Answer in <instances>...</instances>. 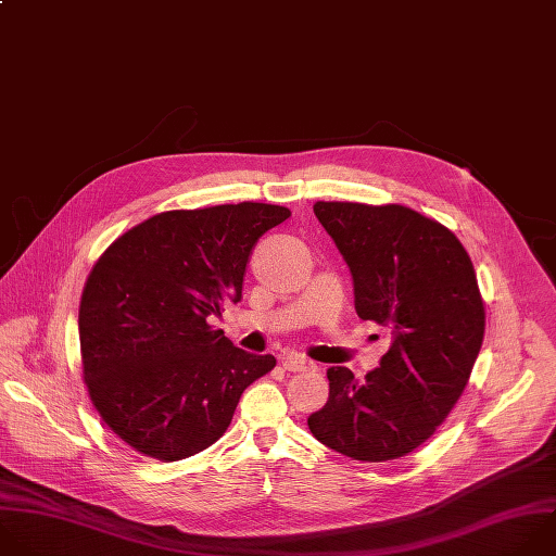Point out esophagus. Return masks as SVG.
Wrapping results in <instances>:
<instances>
[{
    "label": "esophagus",
    "mask_w": 556,
    "mask_h": 556,
    "mask_svg": "<svg viewBox=\"0 0 556 556\" xmlns=\"http://www.w3.org/2000/svg\"><path fill=\"white\" fill-rule=\"evenodd\" d=\"M279 359H281V366L288 368V371H303V368H307L312 364L307 357H303L296 351H286Z\"/></svg>",
    "instance_id": "34e87169"
}]
</instances>
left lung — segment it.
I'll list each match as a JSON object with an SVG mask.
<instances>
[{
  "label": "left lung",
  "mask_w": 556,
  "mask_h": 556,
  "mask_svg": "<svg viewBox=\"0 0 556 556\" xmlns=\"http://www.w3.org/2000/svg\"><path fill=\"white\" fill-rule=\"evenodd\" d=\"M353 279L355 312L393 331L362 382L327 368L329 400L307 419L329 450L384 463L426 443L463 395L484 338V305L458 238L402 205L316 203Z\"/></svg>",
  "instance_id": "left-lung-1"
}]
</instances>
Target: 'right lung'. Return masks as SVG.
<instances>
[{
	"instance_id": "add662e5",
	"label": "right lung",
	"mask_w": 556,
	"mask_h": 556,
	"mask_svg": "<svg viewBox=\"0 0 556 556\" xmlns=\"http://www.w3.org/2000/svg\"><path fill=\"white\" fill-rule=\"evenodd\" d=\"M288 216L264 203L165 212L96 262L78 312L85 384L135 452L172 463L207 450L244 389L277 364L210 320L242 299L257 240Z\"/></svg>"
}]
</instances>
